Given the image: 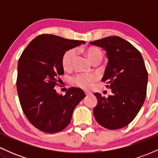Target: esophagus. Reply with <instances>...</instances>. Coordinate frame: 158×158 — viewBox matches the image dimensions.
Instances as JSON below:
<instances>
[{
	"label": "esophagus",
	"instance_id": "1",
	"mask_svg": "<svg viewBox=\"0 0 158 158\" xmlns=\"http://www.w3.org/2000/svg\"><path fill=\"white\" fill-rule=\"evenodd\" d=\"M85 95H86V96H88V95H89V94H90V92H88V91H85Z\"/></svg>",
	"mask_w": 158,
	"mask_h": 158
}]
</instances>
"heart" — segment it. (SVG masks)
I'll return each instance as SVG.
<instances>
[{"mask_svg":"<svg viewBox=\"0 0 158 158\" xmlns=\"http://www.w3.org/2000/svg\"><path fill=\"white\" fill-rule=\"evenodd\" d=\"M86 54L88 57L92 62L99 61H100L102 59V52L99 49L94 47H90L86 50ZM76 56V50L74 49H71L66 51L62 56L61 59V63L62 66L65 70H68L72 67L73 64L74 59ZM96 79V76L93 73H83V74H77L75 77L72 78V81L73 84L80 88H89L90 85Z\"/></svg>","mask_w":158,"mask_h":158,"instance_id":"heart-1","label":"heart"}]
</instances>
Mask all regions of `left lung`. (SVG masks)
Masks as SVG:
<instances>
[{
  "label": "left lung",
  "instance_id": "obj_1",
  "mask_svg": "<svg viewBox=\"0 0 158 158\" xmlns=\"http://www.w3.org/2000/svg\"><path fill=\"white\" fill-rule=\"evenodd\" d=\"M106 51L108 62L102 81L111 89L108 98L95 93L98 99L94 115L108 129L128 126L140 110L146 96L148 73L140 52L119 36H109L90 42Z\"/></svg>",
  "mask_w": 158,
  "mask_h": 158
}]
</instances>
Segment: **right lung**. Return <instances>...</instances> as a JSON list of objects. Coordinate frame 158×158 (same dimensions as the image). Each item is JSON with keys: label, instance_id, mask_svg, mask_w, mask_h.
Masks as SVG:
<instances>
[{"label": "right lung", "instance_id": "1", "mask_svg": "<svg viewBox=\"0 0 158 158\" xmlns=\"http://www.w3.org/2000/svg\"><path fill=\"white\" fill-rule=\"evenodd\" d=\"M81 44L85 42L41 34L20 57L16 81L19 101L27 118L40 131L53 134L64 129L74 108L85 97L80 88H68L64 96L54 88L60 81L59 76L64 74V53Z\"/></svg>", "mask_w": 158, "mask_h": 158}]
</instances>
